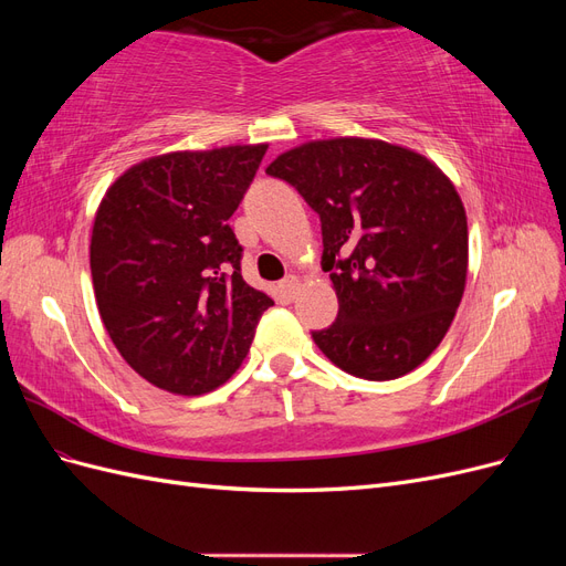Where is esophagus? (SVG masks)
Masks as SVG:
<instances>
[{
    "label": "esophagus",
    "instance_id": "1",
    "mask_svg": "<svg viewBox=\"0 0 566 566\" xmlns=\"http://www.w3.org/2000/svg\"><path fill=\"white\" fill-rule=\"evenodd\" d=\"M295 290H297V279L295 276H285L283 281H281V293L290 300L295 295Z\"/></svg>",
    "mask_w": 566,
    "mask_h": 566
}]
</instances>
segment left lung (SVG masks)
<instances>
[{
    "label": "left lung",
    "mask_w": 566,
    "mask_h": 566,
    "mask_svg": "<svg viewBox=\"0 0 566 566\" xmlns=\"http://www.w3.org/2000/svg\"><path fill=\"white\" fill-rule=\"evenodd\" d=\"M321 219L337 318L312 337L335 366L397 380L447 335L465 290L468 219L418 153L373 139L312 142L266 167Z\"/></svg>",
    "instance_id": "1"
}]
</instances>
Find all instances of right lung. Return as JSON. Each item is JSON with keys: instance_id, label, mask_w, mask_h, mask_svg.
<instances>
[{"instance_id": "right-lung-1", "label": "right lung", "mask_w": 566, "mask_h": 566, "mask_svg": "<svg viewBox=\"0 0 566 566\" xmlns=\"http://www.w3.org/2000/svg\"><path fill=\"white\" fill-rule=\"evenodd\" d=\"M266 146L169 153L134 165L101 200L90 264L98 314L125 361L184 397L243 364L273 300L243 281L229 227Z\"/></svg>"}]
</instances>
